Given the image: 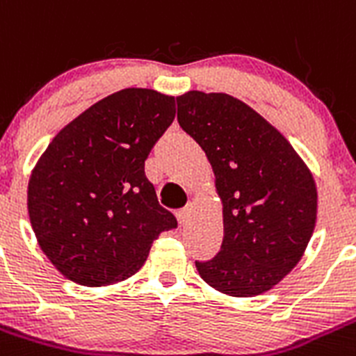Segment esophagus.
<instances>
[{"mask_svg": "<svg viewBox=\"0 0 356 356\" xmlns=\"http://www.w3.org/2000/svg\"><path fill=\"white\" fill-rule=\"evenodd\" d=\"M189 216H191V207H184L177 212V219L181 225H186L189 221Z\"/></svg>", "mask_w": 356, "mask_h": 356, "instance_id": "1", "label": "esophagus"}]
</instances>
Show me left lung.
Masks as SVG:
<instances>
[{
	"instance_id": "8db88e82",
	"label": "left lung",
	"mask_w": 356,
	"mask_h": 356,
	"mask_svg": "<svg viewBox=\"0 0 356 356\" xmlns=\"http://www.w3.org/2000/svg\"><path fill=\"white\" fill-rule=\"evenodd\" d=\"M179 126L211 161L223 202L225 237L212 260L195 261L214 290L254 297L300 261L316 223L314 179L290 142L225 92L177 98Z\"/></svg>"
}]
</instances>
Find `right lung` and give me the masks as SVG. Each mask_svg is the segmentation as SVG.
Returning a JSON list of instances; mask_svg holds the SVG:
<instances>
[{"mask_svg":"<svg viewBox=\"0 0 356 356\" xmlns=\"http://www.w3.org/2000/svg\"><path fill=\"white\" fill-rule=\"evenodd\" d=\"M174 118V96L122 89L66 124L38 159L29 219L45 257L70 281H122L144 265L161 232L177 228L144 172Z\"/></svg>","mask_w":356,"mask_h":356,"instance_id":"obj_1","label":"right lung"}]
</instances>
